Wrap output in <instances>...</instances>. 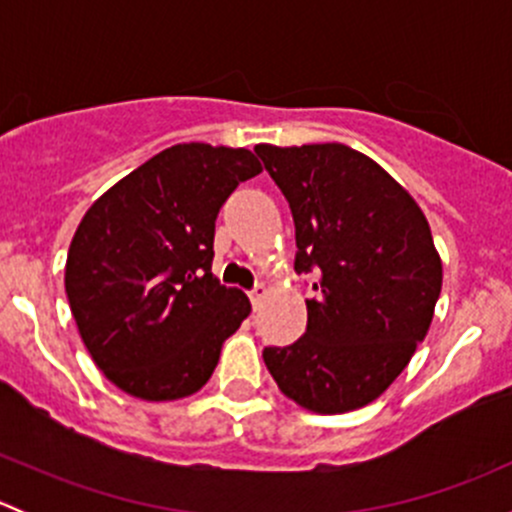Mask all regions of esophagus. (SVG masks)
I'll use <instances>...</instances> for the list:
<instances>
[{"mask_svg": "<svg viewBox=\"0 0 512 512\" xmlns=\"http://www.w3.org/2000/svg\"><path fill=\"white\" fill-rule=\"evenodd\" d=\"M262 297H265V287L262 285H255L250 289V302H252V307H260V302H262Z\"/></svg>", "mask_w": 512, "mask_h": 512, "instance_id": "34e87169", "label": "esophagus"}]
</instances>
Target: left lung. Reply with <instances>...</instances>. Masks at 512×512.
<instances>
[{
    "label": "left lung",
    "mask_w": 512,
    "mask_h": 512,
    "mask_svg": "<svg viewBox=\"0 0 512 512\" xmlns=\"http://www.w3.org/2000/svg\"><path fill=\"white\" fill-rule=\"evenodd\" d=\"M255 153L292 210L294 272L314 277L307 332L262 359L304 409H361L431 327L443 280L431 227L381 165L344 143H262Z\"/></svg>",
    "instance_id": "left-lung-1"
}]
</instances>
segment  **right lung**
<instances>
[{"mask_svg":"<svg viewBox=\"0 0 512 512\" xmlns=\"http://www.w3.org/2000/svg\"><path fill=\"white\" fill-rule=\"evenodd\" d=\"M245 148L180 143L128 173L89 208L66 257V297L108 381L146 401L208 384L220 347L250 314L213 277L215 220L255 178Z\"/></svg>","mask_w":512,"mask_h":512,"instance_id":"add662e5","label":"right lung"}]
</instances>
